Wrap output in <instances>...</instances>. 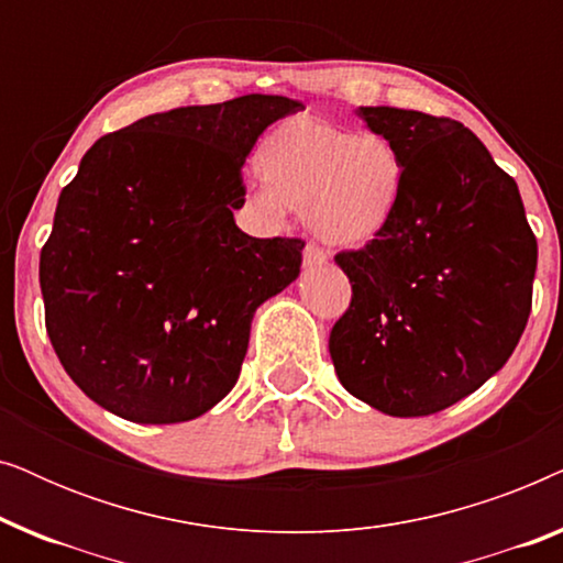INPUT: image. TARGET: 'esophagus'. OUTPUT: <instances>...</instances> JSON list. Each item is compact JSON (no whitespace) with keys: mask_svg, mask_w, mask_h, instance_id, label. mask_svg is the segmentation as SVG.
I'll return each instance as SVG.
<instances>
[{"mask_svg":"<svg viewBox=\"0 0 563 563\" xmlns=\"http://www.w3.org/2000/svg\"><path fill=\"white\" fill-rule=\"evenodd\" d=\"M302 258H305V266H322V264H325V261H328V253L322 251L320 245L307 243Z\"/></svg>","mask_w":563,"mask_h":563,"instance_id":"34e87169","label":"esophagus"}]
</instances>
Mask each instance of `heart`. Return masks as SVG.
Instances as JSON below:
<instances>
[{
    "instance_id": "obj_1",
    "label": "heart",
    "mask_w": 563,
    "mask_h": 563,
    "mask_svg": "<svg viewBox=\"0 0 563 563\" xmlns=\"http://www.w3.org/2000/svg\"><path fill=\"white\" fill-rule=\"evenodd\" d=\"M266 189L256 205L266 214L282 207L302 212L325 243L364 245L391 220L402 195L405 166L387 135L338 128L295 114L282 120L256 153Z\"/></svg>"
}]
</instances>
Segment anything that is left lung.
<instances>
[{
  "label": "left lung",
  "instance_id": "8db88e82",
  "mask_svg": "<svg viewBox=\"0 0 563 563\" xmlns=\"http://www.w3.org/2000/svg\"><path fill=\"white\" fill-rule=\"evenodd\" d=\"M402 158L399 205L379 235L335 253L351 305L330 330L338 379L395 418L441 412L512 356L538 243L518 184L459 120L361 107Z\"/></svg>",
  "mask_w": 563,
  "mask_h": 563
}]
</instances>
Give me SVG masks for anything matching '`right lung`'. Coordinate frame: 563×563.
<instances>
[{"instance_id":"1","label":"right lung","mask_w":563,"mask_h":563,"mask_svg":"<svg viewBox=\"0 0 563 563\" xmlns=\"http://www.w3.org/2000/svg\"><path fill=\"white\" fill-rule=\"evenodd\" d=\"M287 97L148 114L99 137L41 251L45 330L84 395L120 418L184 422L235 387L264 299L297 279L302 238L235 225L243 164Z\"/></svg>"}]
</instances>
